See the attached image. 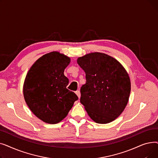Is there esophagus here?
<instances>
[{
	"label": "esophagus",
	"mask_w": 158,
	"mask_h": 158,
	"mask_svg": "<svg viewBox=\"0 0 158 158\" xmlns=\"http://www.w3.org/2000/svg\"><path fill=\"white\" fill-rule=\"evenodd\" d=\"M76 95H77V97H78L79 99V98H80V97H81V92H80V91H79V90L76 91Z\"/></svg>",
	"instance_id": "34e87169"
}]
</instances>
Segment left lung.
I'll return each instance as SVG.
<instances>
[{"instance_id": "1", "label": "left lung", "mask_w": 158, "mask_h": 158, "mask_svg": "<svg viewBox=\"0 0 158 158\" xmlns=\"http://www.w3.org/2000/svg\"><path fill=\"white\" fill-rule=\"evenodd\" d=\"M77 63L86 80L81 88V103L96 123L113 121L128 102L131 82L126 70L113 57L99 52L79 57Z\"/></svg>"}]
</instances>
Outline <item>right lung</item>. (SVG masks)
Masks as SVG:
<instances>
[{"label": "right lung", "instance_id": "obj_1", "mask_svg": "<svg viewBox=\"0 0 158 158\" xmlns=\"http://www.w3.org/2000/svg\"><path fill=\"white\" fill-rule=\"evenodd\" d=\"M67 56L57 52L44 55L29 70L23 85V96L29 109L42 121L54 124L66 117L78 97L66 88L64 69Z\"/></svg>", "mask_w": 158, "mask_h": 158}]
</instances>
